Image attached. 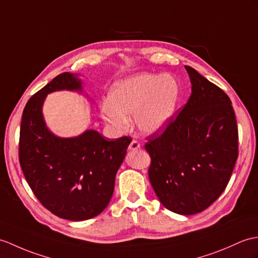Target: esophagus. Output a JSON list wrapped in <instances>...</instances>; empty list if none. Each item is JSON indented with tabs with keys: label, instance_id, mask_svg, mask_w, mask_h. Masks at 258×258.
<instances>
[{
	"label": "esophagus",
	"instance_id": "1",
	"mask_svg": "<svg viewBox=\"0 0 258 258\" xmlns=\"http://www.w3.org/2000/svg\"><path fill=\"white\" fill-rule=\"evenodd\" d=\"M139 148H141V144L137 142V141H132L131 142V144H130V146H128V149L130 151H135V149H139Z\"/></svg>",
	"mask_w": 258,
	"mask_h": 258
}]
</instances>
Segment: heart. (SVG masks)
<instances>
[{
  "label": "heart",
  "instance_id": "1",
  "mask_svg": "<svg viewBox=\"0 0 258 258\" xmlns=\"http://www.w3.org/2000/svg\"><path fill=\"white\" fill-rule=\"evenodd\" d=\"M180 95L179 82L170 75L140 74L116 82L109 102L101 105V116L115 130L128 124V115L142 133L159 134L170 124Z\"/></svg>",
  "mask_w": 258,
  "mask_h": 258
}]
</instances>
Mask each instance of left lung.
I'll list each match as a JSON object with an SVG mask.
<instances>
[{
  "instance_id": "1",
  "label": "left lung",
  "mask_w": 258,
  "mask_h": 258,
  "mask_svg": "<svg viewBox=\"0 0 258 258\" xmlns=\"http://www.w3.org/2000/svg\"><path fill=\"white\" fill-rule=\"evenodd\" d=\"M191 95L163 134L148 137V177L168 210L191 215L218 199L238 156V132L230 98L189 66Z\"/></svg>"
}]
</instances>
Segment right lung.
Masks as SVG:
<instances>
[{
	"instance_id": "obj_1",
	"label": "right lung",
	"mask_w": 258,
	"mask_h": 258,
	"mask_svg": "<svg viewBox=\"0 0 258 258\" xmlns=\"http://www.w3.org/2000/svg\"><path fill=\"white\" fill-rule=\"evenodd\" d=\"M61 90L82 92V82L77 75L63 73L26 103L20 132V164L29 187L47 210L61 219L83 221L97 217L109 205L132 139L107 141L94 130L66 139L51 133L43 104L47 94Z\"/></svg>"
}]
</instances>
